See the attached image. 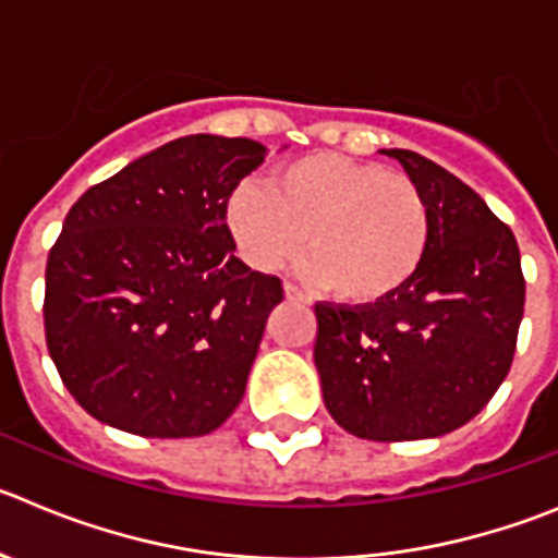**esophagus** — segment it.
I'll use <instances>...</instances> for the list:
<instances>
[{"mask_svg":"<svg viewBox=\"0 0 558 558\" xmlns=\"http://www.w3.org/2000/svg\"><path fill=\"white\" fill-rule=\"evenodd\" d=\"M284 299L293 301V304H301V306L313 304V301H310V295H304L299 288H293V284H284Z\"/></svg>","mask_w":558,"mask_h":558,"instance_id":"1","label":"esophagus"}]
</instances>
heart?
I'll return each instance as SVG.
<instances>
[{"label":"heart","instance_id":"obj_1","mask_svg":"<svg viewBox=\"0 0 558 558\" xmlns=\"http://www.w3.org/2000/svg\"><path fill=\"white\" fill-rule=\"evenodd\" d=\"M240 257L257 270L288 263L345 304H379L417 274L428 207L409 177L379 162L313 151L274 168L268 185L240 182L223 207Z\"/></svg>","mask_w":558,"mask_h":558}]
</instances>
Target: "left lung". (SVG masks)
I'll list each match as a JSON object with an SVG mask.
<instances>
[{"label":"left lung","instance_id":"1","mask_svg":"<svg viewBox=\"0 0 558 558\" xmlns=\"http://www.w3.org/2000/svg\"><path fill=\"white\" fill-rule=\"evenodd\" d=\"M428 207L417 274L367 306H315V367L329 415L362 439L442 437L487 407L512 367L525 282L512 229L437 162L381 149Z\"/></svg>","mask_w":558,"mask_h":558}]
</instances>
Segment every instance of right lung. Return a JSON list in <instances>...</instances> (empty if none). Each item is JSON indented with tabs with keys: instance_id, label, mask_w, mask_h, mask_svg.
<instances>
[{
	"instance_id": "right-lung-1",
	"label": "right lung",
	"mask_w": 558,
	"mask_h": 558,
	"mask_svg": "<svg viewBox=\"0 0 558 558\" xmlns=\"http://www.w3.org/2000/svg\"><path fill=\"white\" fill-rule=\"evenodd\" d=\"M265 155L248 137H177L69 209L46 263V345L96 421L177 439L238 409L282 282L234 257L223 207Z\"/></svg>"
}]
</instances>
